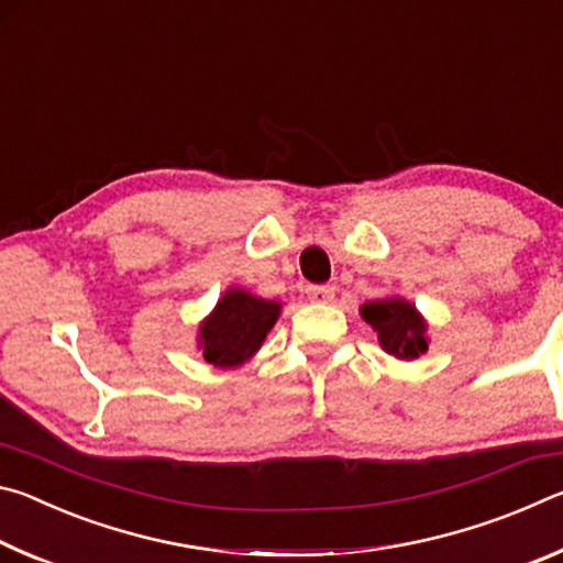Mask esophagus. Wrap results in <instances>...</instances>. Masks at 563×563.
<instances>
[{
    "mask_svg": "<svg viewBox=\"0 0 563 563\" xmlns=\"http://www.w3.org/2000/svg\"><path fill=\"white\" fill-rule=\"evenodd\" d=\"M305 295H308L312 302H330L335 298V288H332V285H308Z\"/></svg>",
    "mask_w": 563,
    "mask_h": 563,
    "instance_id": "34e87169",
    "label": "esophagus"
}]
</instances>
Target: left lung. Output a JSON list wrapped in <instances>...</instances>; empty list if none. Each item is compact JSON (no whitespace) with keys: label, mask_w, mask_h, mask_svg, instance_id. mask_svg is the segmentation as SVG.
<instances>
[{"label":"left lung","mask_w":563,"mask_h":563,"mask_svg":"<svg viewBox=\"0 0 563 563\" xmlns=\"http://www.w3.org/2000/svg\"><path fill=\"white\" fill-rule=\"evenodd\" d=\"M362 318L377 330L379 345L399 360H415L427 350L424 322L415 305L399 298L373 300L362 305Z\"/></svg>","instance_id":"obj_1"}]
</instances>
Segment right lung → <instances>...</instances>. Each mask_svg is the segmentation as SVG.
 <instances>
[{"instance_id":"obj_1","label":"right lung","mask_w":563,"mask_h":563,"mask_svg":"<svg viewBox=\"0 0 563 563\" xmlns=\"http://www.w3.org/2000/svg\"><path fill=\"white\" fill-rule=\"evenodd\" d=\"M280 305L255 298L251 292L231 290L216 305L213 316L201 325L206 362L216 367H235L263 345L278 320Z\"/></svg>"}]
</instances>
